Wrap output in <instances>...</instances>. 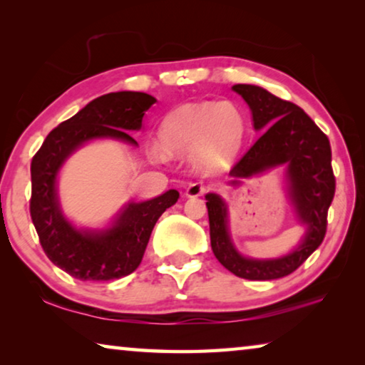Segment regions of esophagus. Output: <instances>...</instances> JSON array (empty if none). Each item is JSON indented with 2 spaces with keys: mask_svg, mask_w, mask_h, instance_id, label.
<instances>
[{
  "mask_svg": "<svg viewBox=\"0 0 365 365\" xmlns=\"http://www.w3.org/2000/svg\"><path fill=\"white\" fill-rule=\"evenodd\" d=\"M207 191V185H205L202 182H193L188 185L187 191H185V195L188 197H197V196H202Z\"/></svg>",
  "mask_w": 365,
  "mask_h": 365,
  "instance_id": "obj_1",
  "label": "esophagus"
}]
</instances>
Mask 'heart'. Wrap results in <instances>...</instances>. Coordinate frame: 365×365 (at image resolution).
Returning <instances> with one entry per match:
<instances>
[{
  "label": "heart",
  "mask_w": 365,
  "mask_h": 365,
  "mask_svg": "<svg viewBox=\"0 0 365 365\" xmlns=\"http://www.w3.org/2000/svg\"><path fill=\"white\" fill-rule=\"evenodd\" d=\"M245 133V120L232 103L205 101L185 104L165 115L160 140L169 154L195 159L205 170L219 169L238 150Z\"/></svg>",
  "instance_id": "obj_1"
}]
</instances>
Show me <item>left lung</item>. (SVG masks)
Returning a JSON list of instances; mask_svg holds the SVG:
<instances>
[{"instance_id":"left-lung-1","label":"left lung","mask_w":365,"mask_h":365,"mask_svg":"<svg viewBox=\"0 0 365 365\" xmlns=\"http://www.w3.org/2000/svg\"><path fill=\"white\" fill-rule=\"evenodd\" d=\"M232 88L248 103L255 128L262 132L230 170L246 178L287 164L288 191L296 215L307 232L293 252L277 259H251L235 250L227 225V206L215 193L206 195L214 256L240 279L275 280L294 272L324 242L327 215L335 196L331 148L327 135L294 103L280 100L256 85ZM238 183V180H233Z\"/></svg>"}]
</instances>
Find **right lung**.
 <instances>
[{
	"mask_svg": "<svg viewBox=\"0 0 365 365\" xmlns=\"http://www.w3.org/2000/svg\"><path fill=\"white\" fill-rule=\"evenodd\" d=\"M156 98L140 91H117L96 98L83 109L49 132L32 159L30 215L41 248L54 265L73 279L106 282L122 279L138 267L158 219L174 206L178 191L169 190L150 201L130 202L106 230H78L64 217L56 193L61 165L83 143L95 138H114L138 145L130 130Z\"/></svg>",
	"mask_w": 365,
	"mask_h": 365,
	"instance_id": "right-lung-1",
	"label": "right lung"
}]
</instances>
